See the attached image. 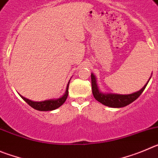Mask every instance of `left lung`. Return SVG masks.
Returning a JSON list of instances; mask_svg holds the SVG:
<instances>
[{
    "label": "left lung",
    "instance_id": "left-lung-1",
    "mask_svg": "<svg viewBox=\"0 0 158 158\" xmlns=\"http://www.w3.org/2000/svg\"><path fill=\"white\" fill-rule=\"evenodd\" d=\"M151 78V77H150ZM149 79V81H150ZM149 81L146 83L144 86L140 90L135 92L131 94H105L100 91L98 86L97 84V79L93 73L91 74V86L92 93L94 97L97 101L106 106L111 108H122L127 106L139 98L143 90L146 88V85L148 84Z\"/></svg>",
    "mask_w": 158,
    "mask_h": 158
}]
</instances>
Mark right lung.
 Wrapping results in <instances>:
<instances>
[{"instance_id":"1","label":"right lung","mask_w":158,"mask_h":158,"mask_svg":"<svg viewBox=\"0 0 158 158\" xmlns=\"http://www.w3.org/2000/svg\"><path fill=\"white\" fill-rule=\"evenodd\" d=\"M69 82L67 85V89L65 91L64 94L62 97L59 98L57 99H49V100L42 101V102H34V101L29 100V99L23 97L22 95L19 94V96L23 99L30 106L33 108V109H36V110L39 111H52L56 109L59 108L60 106H61L66 101L68 95H69Z\"/></svg>"}]
</instances>
